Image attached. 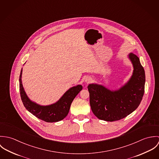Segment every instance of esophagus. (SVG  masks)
<instances>
[{
	"label": "esophagus",
	"instance_id": "obj_1",
	"mask_svg": "<svg viewBox=\"0 0 159 159\" xmlns=\"http://www.w3.org/2000/svg\"><path fill=\"white\" fill-rule=\"evenodd\" d=\"M91 80H92V79H91V78H86V81L88 83H90L91 81Z\"/></svg>",
	"mask_w": 159,
	"mask_h": 159
}]
</instances>
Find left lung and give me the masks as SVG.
<instances>
[{"instance_id": "1", "label": "left lung", "mask_w": 159, "mask_h": 159, "mask_svg": "<svg viewBox=\"0 0 159 159\" xmlns=\"http://www.w3.org/2000/svg\"><path fill=\"white\" fill-rule=\"evenodd\" d=\"M129 56L134 66L133 75L120 89L111 91L95 84L88 86L91 110L99 119L110 122L122 119L134 111L142 100L146 80L144 70L135 54L130 53Z\"/></svg>"}]
</instances>
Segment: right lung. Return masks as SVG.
<instances>
[{"instance_id": "obj_1", "label": "right lung", "mask_w": 159, "mask_h": 159, "mask_svg": "<svg viewBox=\"0 0 159 159\" xmlns=\"http://www.w3.org/2000/svg\"><path fill=\"white\" fill-rule=\"evenodd\" d=\"M21 76L22 70L20 76V92L24 106L30 113L47 122H58L65 118L68 114L73 99L83 89L81 85L73 87L56 103L49 106H40L30 101L27 96L23 88Z\"/></svg>"}]
</instances>
